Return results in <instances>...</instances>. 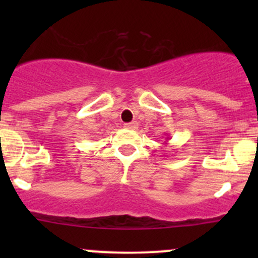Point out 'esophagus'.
<instances>
[{"mask_svg":"<svg viewBox=\"0 0 258 258\" xmlns=\"http://www.w3.org/2000/svg\"><path fill=\"white\" fill-rule=\"evenodd\" d=\"M137 126H139V123H137L136 121L130 122V123H124V128L127 130H136Z\"/></svg>","mask_w":258,"mask_h":258,"instance_id":"34e87169","label":"esophagus"}]
</instances>
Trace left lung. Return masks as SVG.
<instances>
[{
	"mask_svg": "<svg viewBox=\"0 0 258 258\" xmlns=\"http://www.w3.org/2000/svg\"><path fill=\"white\" fill-rule=\"evenodd\" d=\"M167 140H168V137H167Z\"/></svg>",
	"mask_w": 258,
	"mask_h": 258,
	"instance_id": "obj_1",
	"label": "left lung"
}]
</instances>
